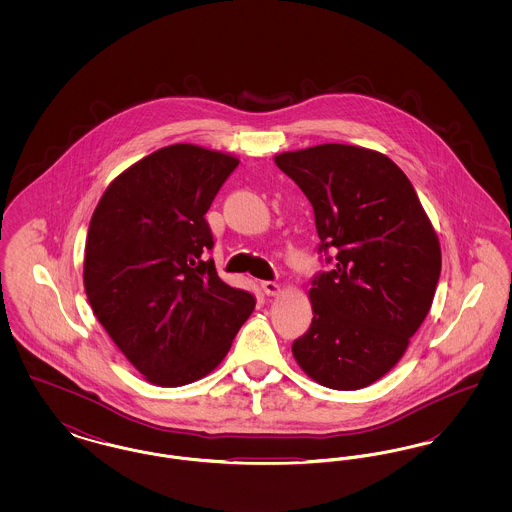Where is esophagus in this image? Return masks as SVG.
<instances>
[{
	"instance_id": "1",
	"label": "esophagus",
	"mask_w": 512,
	"mask_h": 512,
	"mask_svg": "<svg viewBox=\"0 0 512 512\" xmlns=\"http://www.w3.org/2000/svg\"><path fill=\"white\" fill-rule=\"evenodd\" d=\"M261 288H263V292L270 295V297L282 292V286H280L278 282H272V280H265V282H261Z\"/></svg>"
}]
</instances>
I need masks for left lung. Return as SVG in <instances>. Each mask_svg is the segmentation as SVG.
Returning <instances> with one entry per match:
<instances>
[{
  "instance_id": "obj_1",
  "label": "left lung",
  "mask_w": 512,
  "mask_h": 512,
  "mask_svg": "<svg viewBox=\"0 0 512 512\" xmlns=\"http://www.w3.org/2000/svg\"><path fill=\"white\" fill-rule=\"evenodd\" d=\"M274 163L311 201L320 251L338 249L332 270L313 280V322L293 357L320 386L361 390L399 363L432 307L438 234L405 172L380 151L322 144Z\"/></svg>"
}]
</instances>
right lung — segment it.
I'll list each match as a JSON object with an SVG mask.
<instances>
[{
	"mask_svg": "<svg viewBox=\"0 0 512 512\" xmlns=\"http://www.w3.org/2000/svg\"><path fill=\"white\" fill-rule=\"evenodd\" d=\"M240 159L194 144L149 153L101 195L84 290L101 326L147 382L178 388L213 372L255 309L222 282L205 220Z\"/></svg>",
	"mask_w": 512,
	"mask_h": 512,
	"instance_id": "add662e5",
	"label": "right lung"
}]
</instances>
